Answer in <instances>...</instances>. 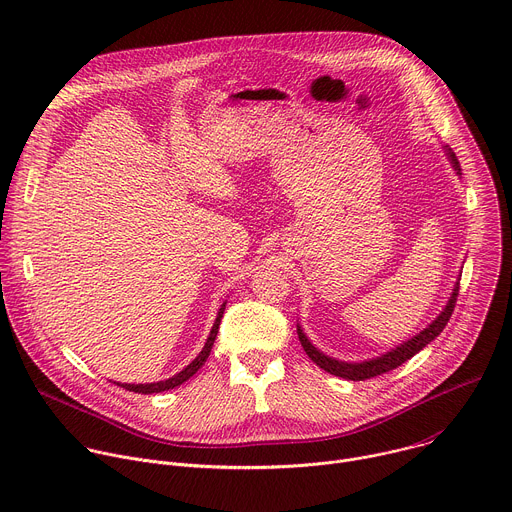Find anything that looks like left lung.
I'll list each match as a JSON object with an SVG mask.
<instances>
[{"label": "left lung", "instance_id": "1", "mask_svg": "<svg viewBox=\"0 0 512 512\" xmlns=\"http://www.w3.org/2000/svg\"><path fill=\"white\" fill-rule=\"evenodd\" d=\"M446 154L456 170V174H460V164L456 160V154L448 148L446 145ZM458 291H460V281H456L454 285V291L452 296L444 308V312L437 316L427 328H423L419 334H415L411 340L403 342L401 346L393 348L391 352L383 354V356H377V358H371V360H362V362H344V360H336V358H330L326 356L324 352H320L310 340L308 336L304 334V330L298 326V336H300V342L306 350V354L318 364L320 369H324L326 373L334 375V377H342V379H348V381H367V379H373V377H379L383 373H389L397 367H401V364L405 360H409L411 356H415L419 350H423L433 338H437L442 334V330L446 328V324L450 322L452 318V312L456 308V300H458Z\"/></svg>", "mask_w": 512, "mask_h": 512}]
</instances>
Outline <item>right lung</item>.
I'll use <instances>...</instances> for the list:
<instances>
[{
	"instance_id": "1",
	"label": "right lung",
	"mask_w": 512,
	"mask_h": 512,
	"mask_svg": "<svg viewBox=\"0 0 512 512\" xmlns=\"http://www.w3.org/2000/svg\"><path fill=\"white\" fill-rule=\"evenodd\" d=\"M223 312H225V304L221 306V310H218V316L214 320V326L210 330V336L204 344V348L200 350V354L188 364L186 369H182L178 375H174L172 379H166V381H160V383H145V385H127V383H117L119 387H123L125 391H133V393H141V395H152V393H162V391H168V389H174L182 383H186L192 375H196V371L202 367V364L206 362L210 350H212V344H214V338H216V332H218V326H221V318H223Z\"/></svg>"
}]
</instances>
